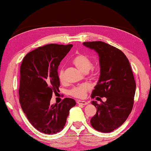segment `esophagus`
I'll list each match as a JSON object with an SVG mask.
<instances>
[{
	"label": "esophagus",
	"mask_w": 151,
	"mask_h": 151,
	"mask_svg": "<svg viewBox=\"0 0 151 151\" xmlns=\"http://www.w3.org/2000/svg\"><path fill=\"white\" fill-rule=\"evenodd\" d=\"M77 103L79 104H82V105H86V104H88L87 102H86V101H82V100H77Z\"/></svg>",
	"instance_id": "34e87169"
}]
</instances>
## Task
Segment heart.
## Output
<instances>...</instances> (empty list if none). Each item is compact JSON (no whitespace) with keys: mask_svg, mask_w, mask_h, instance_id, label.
<instances>
[{"mask_svg":"<svg viewBox=\"0 0 151 151\" xmlns=\"http://www.w3.org/2000/svg\"><path fill=\"white\" fill-rule=\"evenodd\" d=\"M72 63L80 71L88 72L92 68L93 63L91 60L87 56L82 53H79L72 60ZM58 78L60 82L65 81L63 70H60L58 73ZM91 89V86L88 83H83L70 89L68 92L70 96L76 98H83L87 92Z\"/></svg>","mask_w":151,"mask_h":151,"instance_id":"b5f03b06","label":"heart"}]
</instances>
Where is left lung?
I'll use <instances>...</instances> for the list:
<instances>
[{"mask_svg":"<svg viewBox=\"0 0 151 151\" xmlns=\"http://www.w3.org/2000/svg\"><path fill=\"white\" fill-rule=\"evenodd\" d=\"M83 44L98 52L100 58V79L91 98H106L100 104L92 102L97 112L91 124L101 132H111L124 123L132 110L136 90L134 75L128 59L120 49L101 41Z\"/></svg>","mask_w":151,"mask_h":151,"instance_id":"1","label":"left lung"}]
</instances>
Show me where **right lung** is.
Instances as JSON below:
<instances>
[{
    "label": "right lung",
    "instance_id": "add662e5",
    "mask_svg": "<svg viewBox=\"0 0 151 151\" xmlns=\"http://www.w3.org/2000/svg\"><path fill=\"white\" fill-rule=\"evenodd\" d=\"M72 45L49 44L30 51L20 67L19 102L31 125L40 132L53 134L64 128L75 100L64 98L50 105L53 93L59 91L58 68Z\"/></svg>",
    "mask_w": 151,
    "mask_h": 151
}]
</instances>
